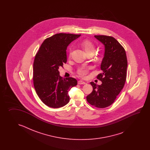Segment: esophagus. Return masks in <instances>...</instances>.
Returning a JSON list of instances; mask_svg holds the SVG:
<instances>
[{"instance_id": "1", "label": "esophagus", "mask_w": 150, "mask_h": 150, "mask_svg": "<svg viewBox=\"0 0 150 150\" xmlns=\"http://www.w3.org/2000/svg\"><path fill=\"white\" fill-rule=\"evenodd\" d=\"M78 83L79 84V85H83V84L84 85V84H86V83L83 80H79L78 82Z\"/></svg>"}]
</instances>
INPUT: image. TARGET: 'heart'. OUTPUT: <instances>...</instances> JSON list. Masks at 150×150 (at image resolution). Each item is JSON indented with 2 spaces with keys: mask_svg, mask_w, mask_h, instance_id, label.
<instances>
[{
  "mask_svg": "<svg viewBox=\"0 0 150 150\" xmlns=\"http://www.w3.org/2000/svg\"><path fill=\"white\" fill-rule=\"evenodd\" d=\"M81 45L82 48L83 49V50L86 52L87 54H88L89 53H94L95 50V47L94 45L93 44L92 42L88 40H84L81 42ZM89 69L90 67H89L83 66L78 69L77 73L80 76L83 77L85 76L88 73Z\"/></svg>",
  "mask_w": 150,
  "mask_h": 150,
  "instance_id": "b5f03b06",
  "label": "heart"
}]
</instances>
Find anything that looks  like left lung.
I'll use <instances>...</instances> for the list:
<instances>
[{
  "label": "left lung",
  "mask_w": 150,
  "mask_h": 150,
  "mask_svg": "<svg viewBox=\"0 0 150 150\" xmlns=\"http://www.w3.org/2000/svg\"><path fill=\"white\" fill-rule=\"evenodd\" d=\"M105 46V54L101 64L102 73L97 78L102 81L98 85L93 82L92 92L87 96V102L99 108L112 104L125 86L127 62L125 49L115 38L105 35H95Z\"/></svg>",
  "instance_id": "left-lung-1"
}]
</instances>
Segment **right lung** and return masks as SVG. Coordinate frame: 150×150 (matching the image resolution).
Listing matches in <instances>:
<instances>
[{
	"label": "right lung",
	"instance_id": "add662e5",
	"mask_svg": "<svg viewBox=\"0 0 150 150\" xmlns=\"http://www.w3.org/2000/svg\"><path fill=\"white\" fill-rule=\"evenodd\" d=\"M80 35L56 34L45 40L35 56L34 86L40 99L48 107L58 108L66 105L70 101L69 92L77 85L74 78L60 76L58 69L67 62V46Z\"/></svg>",
	"mask_w": 150,
	"mask_h": 150
}]
</instances>
